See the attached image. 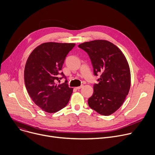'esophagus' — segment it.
I'll return each instance as SVG.
<instances>
[{"instance_id":"esophagus-1","label":"esophagus","mask_w":155,"mask_h":155,"mask_svg":"<svg viewBox=\"0 0 155 155\" xmlns=\"http://www.w3.org/2000/svg\"><path fill=\"white\" fill-rule=\"evenodd\" d=\"M84 87V85H81V86H80V87H76V88L77 89V90H79V89H80V88H81L82 87Z\"/></svg>"}]
</instances>
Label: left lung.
<instances>
[{
	"instance_id": "8db88e82",
	"label": "left lung",
	"mask_w": 155,
	"mask_h": 155,
	"mask_svg": "<svg viewBox=\"0 0 155 155\" xmlns=\"http://www.w3.org/2000/svg\"><path fill=\"white\" fill-rule=\"evenodd\" d=\"M78 47L88 54L98 84L88 98L89 107L99 114L108 116L124 102L130 88L131 74L128 61L122 51L105 40L81 44Z\"/></svg>"
}]
</instances>
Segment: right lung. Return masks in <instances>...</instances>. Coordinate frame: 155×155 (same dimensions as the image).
Segmentation results:
<instances>
[{
  "mask_svg": "<svg viewBox=\"0 0 155 155\" xmlns=\"http://www.w3.org/2000/svg\"><path fill=\"white\" fill-rule=\"evenodd\" d=\"M75 44L47 42L36 47L29 55L24 70V81L31 98L41 109L55 113L68 103L73 88H70L61 68ZM63 76L59 78V75ZM63 78L65 83L56 82Z\"/></svg>",
  "mask_w": 155,
  "mask_h": 155,
  "instance_id": "add662e5",
  "label": "right lung"
}]
</instances>
